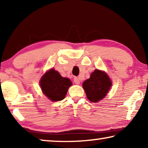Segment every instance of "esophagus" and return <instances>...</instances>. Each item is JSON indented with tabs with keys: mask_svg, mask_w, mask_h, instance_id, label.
<instances>
[{
	"mask_svg": "<svg viewBox=\"0 0 148 148\" xmlns=\"http://www.w3.org/2000/svg\"><path fill=\"white\" fill-rule=\"evenodd\" d=\"M74 83L76 84H77V85H79V83H80L79 79V78H77V77H74Z\"/></svg>",
	"mask_w": 148,
	"mask_h": 148,
	"instance_id": "34e87169",
	"label": "esophagus"
}]
</instances>
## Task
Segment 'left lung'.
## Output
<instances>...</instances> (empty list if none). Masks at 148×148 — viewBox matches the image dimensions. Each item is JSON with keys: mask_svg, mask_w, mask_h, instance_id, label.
<instances>
[{"mask_svg": "<svg viewBox=\"0 0 148 148\" xmlns=\"http://www.w3.org/2000/svg\"><path fill=\"white\" fill-rule=\"evenodd\" d=\"M112 84L106 72L96 69L89 78L84 82L83 87L87 99L92 102H97L106 97Z\"/></svg>", "mask_w": 148, "mask_h": 148, "instance_id": "8db88e82", "label": "left lung"}]
</instances>
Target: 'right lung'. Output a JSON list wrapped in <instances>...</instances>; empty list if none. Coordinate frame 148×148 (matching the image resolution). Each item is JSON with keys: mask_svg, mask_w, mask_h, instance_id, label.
I'll return each mask as SVG.
<instances>
[{"mask_svg": "<svg viewBox=\"0 0 148 148\" xmlns=\"http://www.w3.org/2000/svg\"><path fill=\"white\" fill-rule=\"evenodd\" d=\"M71 85V80L62 77L53 69L47 71L40 81V86L43 93L53 102L64 99Z\"/></svg>", "mask_w": 148, "mask_h": 148, "instance_id": "add662e5", "label": "right lung"}]
</instances>
